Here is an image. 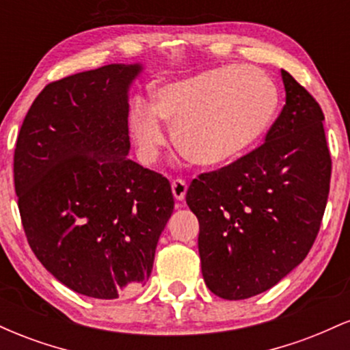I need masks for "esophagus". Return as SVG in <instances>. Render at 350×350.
I'll return each mask as SVG.
<instances>
[{
    "mask_svg": "<svg viewBox=\"0 0 350 350\" xmlns=\"http://www.w3.org/2000/svg\"><path fill=\"white\" fill-rule=\"evenodd\" d=\"M171 191H172V196H174V199L178 200V202H183V200L186 199L187 184L184 183L183 179H176V180H172V184H171Z\"/></svg>",
    "mask_w": 350,
    "mask_h": 350,
    "instance_id": "esophagus-1",
    "label": "esophagus"
}]
</instances>
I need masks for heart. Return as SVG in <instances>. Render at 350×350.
I'll use <instances>...</instances> for the list:
<instances>
[{
	"label": "heart",
	"instance_id": "b5f03b06",
	"mask_svg": "<svg viewBox=\"0 0 350 350\" xmlns=\"http://www.w3.org/2000/svg\"><path fill=\"white\" fill-rule=\"evenodd\" d=\"M278 108L275 83L262 70L224 66L152 90L151 103L135 98L130 135L144 164L156 163L164 144L159 119L191 163L219 167L245 154L265 135Z\"/></svg>",
	"mask_w": 350,
	"mask_h": 350
}]
</instances>
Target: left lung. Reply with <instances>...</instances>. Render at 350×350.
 Masks as SVG:
<instances>
[{
  "mask_svg": "<svg viewBox=\"0 0 350 350\" xmlns=\"http://www.w3.org/2000/svg\"><path fill=\"white\" fill-rule=\"evenodd\" d=\"M286 103L265 143L230 166L192 180L186 202L199 220L207 288L247 299L270 290L306 258L331 180L324 115L281 70Z\"/></svg>",
  "mask_w": 350,
  "mask_h": 350,
  "instance_id": "1",
  "label": "left lung"
}]
</instances>
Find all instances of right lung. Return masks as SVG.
<instances>
[{
	"mask_svg": "<svg viewBox=\"0 0 350 350\" xmlns=\"http://www.w3.org/2000/svg\"><path fill=\"white\" fill-rule=\"evenodd\" d=\"M143 64H108L47 85L14 151L27 242L72 291L116 299L150 278L174 208L170 180L128 159L130 88Z\"/></svg>",
	"mask_w": 350,
	"mask_h": 350,
	"instance_id": "right-lung-1",
	"label": "right lung"
}]
</instances>
